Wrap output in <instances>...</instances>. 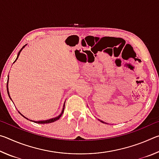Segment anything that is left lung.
I'll return each mask as SVG.
<instances>
[{
	"label": "left lung",
	"instance_id": "left-lung-1",
	"mask_svg": "<svg viewBox=\"0 0 159 159\" xmlns=\"http://www.w3.org/2000/svg\"><path fill=\"white\" fill-rule=\"evenodd\" d=\"M99 120V121H100V122H102V123H105V122H104V121H102V120H99V119H98Z\"/></svg>",
	"mask_w": 159,
	"mask_h": 159
}]
</instances>
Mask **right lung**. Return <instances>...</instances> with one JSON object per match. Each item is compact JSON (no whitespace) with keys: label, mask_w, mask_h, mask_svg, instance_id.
I'll list each match as a JSON object with an SVG mask.
<instances>
[{"label":"right lung","mask_w":159,"mask_h":159,"mask_svg":"<svg viewBox=\"0 0 159 159\" xmlns=\"http://www.w3.org/2000/svg\"><path fill=\"white\" fill-rule=\"evenodd\" d=\"M27 45V44H26L25 45H24V46L22 47V48H21V50H20V52H18V54H17V58H16V60H15V61H14V63L16 61H17V60L18 59V57H19V56H20V52H21V51L23 50V48H25L26 45ZM8 80H9V76H8ZM8 80H7V94H8V96H9V98H10V99H11L12 100V99H11V98H10V93H9V90H8ZM64 107H65V102H64V105H63V108H62V110H61V112L60 113V114L59 115V116H57V117H55V118H50V119H48V120H39V121H36V120H31V119H29V118H27L26 117H25V116L24 115H22L21 114V113L18 111V112L20 113V114L22 116L24 117V118H25L26 119H27V120H30V121H32V122H34V123H39V124H45V123H52V122H55V121H56V120H57L59 118H60V117L61 116V115L63 114V113H64Z\"/></svg>","instance_id":"right-lung-1"}]
</instances>
